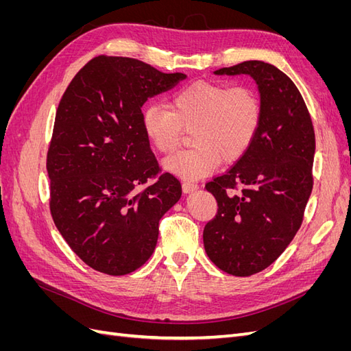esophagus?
<instances>
[{"label": "esophagus", "mask_w": 351, "mask_h": 351, "mask_svg": "<svg viewBox=\"0 0 351 351\" xmlns=\"http://www.w3.org/2000/svg\"><path fill=\"white\" fill-rule=\"evenodd\" d=\"M183 190L186 193H190V192H195V190L199 189V184L197 183H193V182H183Z\"/></svg>", "instance_id": "1"}]
</instances>
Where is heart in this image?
<instances>
[{"mask_svg":"<svg viewBox=\"0 0 351 351\" xmlns=\"http://www.w3.org/2000/svg\"><path fill=\"white\" fill-rule=\"evenodd\" d=\"M263 105L256 89L247 84L231 86L222 82L199 80L178 89L171 97V110L147 105L143 132L155 149L169 155L192 132V149L165 161L169 171L199 178L224 162H236L249 152L262 125Z\"/></svg>","mask_w":351,"mask_h":351,"instance_id":"heart-1","label":"heart"}]
</instances>
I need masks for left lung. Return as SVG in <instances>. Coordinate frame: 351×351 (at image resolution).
<instances>
[{
	"label": "left lung",
	"instance_id": "1",
	"mask_svg": "<svg viewBox=\"0 0 351 351\" xmlns=\"http://www.w3.org/2000/svg\"><path fill=\"white\" fill-rule=\"evenodd\" d=\"M215 74H250L263 105L249 152L206 183L218 204L204 228L209 259L236 277L268 268L302 227L313 187L315 130L293 80L263 61H243Z\"/></svg>",
	"mask_w": 351,
	"mask_h": 351
}]
</instances>
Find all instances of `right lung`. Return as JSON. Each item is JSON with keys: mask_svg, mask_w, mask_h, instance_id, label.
Returning a JSON list of instances; mask_svg holds the SVG:
<instances>
[{"mask_svg": "<svg viewBox=\"0 0 351 351\" xmlns=\"http://www.w3.org/2000/svg\"><path fill=\"white\" fill-rule=\"evenodd\" d=\"M184 77L98 56L62 95L47 154L49 210L62 239L95 271L141 268L155 250L159 219L182 196V184L151 151L142 105Z\"/></svg>", "mask_w": 351, "mask_h": 351, "instance_id": "add662e5", "label": "right lung"}]
</instances>
